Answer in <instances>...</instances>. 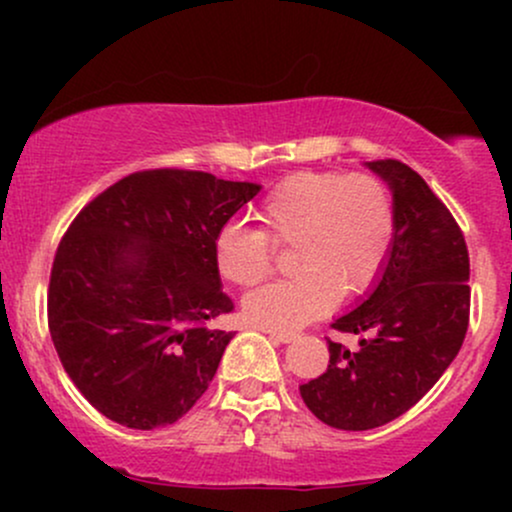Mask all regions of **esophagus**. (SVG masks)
I'll return each mask as SVG.
<instances>
[{
    "label": "esophagus",
    "mask_w": 512,
    "mask_h": 512,
    "mask_svg": "<svg viewBox=\"0 0 512 512\" xmlns=\"http://www.w3.org/2000/svg\"><path fill=\"white\" fill-rule=\"evenodd\" d=\"M269 337L276 339V342H281V344H289V342H293V339H296V332H286V330H269Z\"/></svg>",
    "instance_id": "34e87169"
}]
</instances>
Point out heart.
<instances>
[{
    "label": "heart",
    "mask_w": 512,
    "mask_h": 512,
    "mask_svg": "<svg viewBox=\"0 0 512 512\" xmlns=\"http://www.w3.org/2000/svg\"><path fill=\"white\" fill-rule=\"evenodd\" d=\"M262 231L228 226L216 236V272L252 289L274 272V249L293 245L296 276L250 293L245 320L262 330H298L358 296L378 276L395 231L387 187L366 173H298L257 209Z\"/></svg>",
    "instance_id": "heart-1"
}]
</instances>
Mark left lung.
Here are the masks:
<instances>
[{
	"label": "left lung",
	"mask_w": 512,
	"mask_h": 512,
	"mask_svg": "<svg viewBox=\"0 0 512 512\" xmlns=\"http://www.w3.org/2000/svg\"><path fill=\"white\" fill-rule=\"evenodd\" d=\"M392 190L395 233L375 289L337 317V332L366 334L356 351L332 342L330 366L301 385L322 424L368 431L390 424L438 383L469 325V252L440 199L407 163L370 161Z\"/></svg>",
	"instance_id": "1"
}]
</instances>
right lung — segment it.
<instances>
[{
    "instance_id": "right-lung-1",
    "label": "right lung",
    "mask_w": 512,
    "mask_h": 512,
    "mask_svg": "<svg viewBox=\"0 0 512 512\" xmlns=\"http://www.w3.org/2000/svg\"><path fill=\"white\" fill-rule=\"evenodd\" d=\"M260 192L202 170H139L86 204L55 252L48 325L64 370L115 424H175L216 375L233 310L214 243Z\"/></svg>"
}]
</instances>
